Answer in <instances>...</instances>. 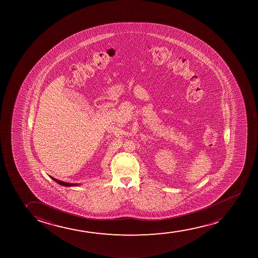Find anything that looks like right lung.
Segmentation results:
<instances>
[{
  "mask_svg": "<svg viewBox=\"0 0 258 258\" xmlns=\"http://www.w3.org/2000/svg\"><path fill=\"white\" fill-rule=\"evenodd\" d=\"M51 178L53 180V181H55L57 183H58V184H60V185L62 186H67V187H71V186H78L80 185L79 183H70V182H63V181H59V180H58V179L53 178L52 176H50Z\"/></svg>",
  "mask_w": 258,
  "mask_h": 258,
  "instance_id": "1",
  "label": "right lung"
}]
</instances>
